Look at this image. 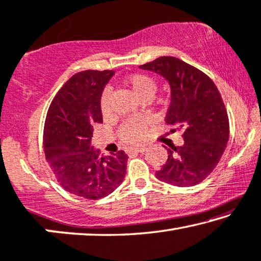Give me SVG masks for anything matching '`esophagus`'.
I'll return each mask as SVG.
<instances>
[{"label":"esophagus","instance_id":"obj_1","mask_svg":"<svg viewBox=\"0 0 261 261\" xmlns=\"http://www.w3.org/2000/svg\"><path fill=\"white\" fill-rule=\"evenodd\" d=\"M146 150L145 146H138V147H131L127 150V152H144Z\"/></svg>","mask_w":261,"mask_h":261}]
</instances>
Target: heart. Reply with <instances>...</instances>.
Wrapping results in <instances>:
<instances>
[{
  "label": "heart",
  "mask_w": 261,
  "mask_h": 261,
  "mask_svg": "<svg viewBox=\"0 0 261 261\" xmlns=\"http://www.w3.org/2000/svg\"><path fill=\"white\" fill-rule=\"evenodd\" d=\"M125 84L138 99H151L154 95L157 83L145 73H134L125 79ZM99 108L103 116L111 114V92L104 89L99 99ZM149 122L146 119H127L119 126V139L125 144H139L145 138Z\"/></svg>",
  "instance_id": "obj_1"
}]
</instances>
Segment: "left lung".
I'll use <instances>...</instances> for the list:
<instances>
[{
    "label": "left lung",
    "mask_w": 261,
    "mask_h": 261,
    "mask_svg": "<svg viewBox=\"0 0 261 261\" xmlns=\"http://www.w3.org/2000/svg\"><path fill=\"white\" fill-rule=\"evenodd\" d=\"M139 68L169 81L171 104L165 122L181 130L184 144L168 150V161L155 176L174 186H193L207 178L219 163L230 136L226 108L213 81L179 58L162 56Z\"/></svg>",
    "instance_id": "obj_1"
}]
</instances>
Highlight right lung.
I'll return each mask as SVG.
<instances>
[{
	"label": "right lung",
	"instance_id": "add662e5",
	"mask_svg": "<svg viewBox=\"0 0 261 261\" xmlns=\"http://www.w3.org/2000/svg\"><path fill=\"white\" fill-rule=\"evenodd\" d=\"M112 70H85L67 81L50 104L43 130L45 159L65 191L87 199L114 192L125 177L124 151L100 155L93 150V126L103 123L99 99Z\"/></svg>",
	"mask_w": 261,
	"mask_h": 261
}]
</instances>
